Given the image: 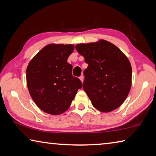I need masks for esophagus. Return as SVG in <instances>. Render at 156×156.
<instances>
[{
	"instance_id": "34e87169",
	"label": "esophagus",
	"mask_w": 156,
	"mask_h": 156,
	"mask_svg": "<svg viewBox=\"0 0 156 156\" xmlns=\"http://www.w3.org/2000/svg\"><path fill=\"white\" fill-rule=\"evenodd\" d=\"M80 81L82 82V83H83V81H84V77H83V76H80Z\"/></svg>"
}]
</instances>
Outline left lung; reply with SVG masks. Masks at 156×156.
I'll return each instance as SVG.
<instances>
[{
    "label": "left lung",
    "instance_id": "obj_1",
    "mask_svg": "<svg viewBox=\"0 0 156 156\" xmlns=\"http://www.w3.org/2000/svg\"><path fill=\"white\" fill-rule=\"evenodd\" d=\"M76 49L88 67L84 71L83 89L100 112H112L122 105L131 87L132 69L128 58L105 40L81 43Z\"/></svg>",
    "mask_w": 156,
    "mask_h": 156
}]
</instances>
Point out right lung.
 I'll return each instance as SVG.
<instances>
[{"instance_id":"obj_1","label":"right lung","mask_w":156,"mask_h":156,"mask_svg":"<svg viewBox=\"0 0 156 156\" xmlns=\"http://www.w3.org/2000/svg\"><path fill=\"white\" fill-rule=\"evenodd\" d=\"M73 44H49L29 62L26 78L30 96L44 112L59 115L70 107L81 81L72 74L67 58Z\"/></svg>"}]
</instances>
